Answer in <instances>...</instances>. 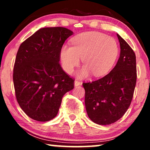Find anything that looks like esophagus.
<instances>
[{
	"label": "esophagus",
	"mask_w": 150,
	"mask_h": 150,
	"mask_svg": "<svg viewBox=\"0 0 150 150\" xmlns=\"http://www.w3.org/2000/svg\"><path fill=\"white\" fill-rule=\"evenodd\" d=\"M81 85V82H80L79 81H76H76H74V86H75V87H77V86H79Z\"/></svg>",
	"instance_id": "34e87169"
}]
</instances>
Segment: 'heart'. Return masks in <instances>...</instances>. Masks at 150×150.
Instances as JSON below:
<instances>
[{"label":"heart","mask_w":150,"mask_h":150,"mask_svg":"<svg viewBox=\"0 0 150 150\" xmlns=\"http://www.w3.org/2000/svg\"><path fill=\"white\" fill-rule=\"evenodd\" d=\"M71 43V46L63 45L61 47V65L67 74H71L82 58L84 66L77 72V76L81 79L91 73L94 76L104 75L113 66L119 54L116 40L101 33L80 34Z\"/></svg>","instance_id":"b5f03b06"}]
</instances>
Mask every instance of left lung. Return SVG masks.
Instances as JSON below:
<instances>
[{
	"mask_svg": "<svg viewBox=\"0 0 150 150\" xmlns=\"http://www.w3.org/2000/svg\"><path fill=\"white\" fill-rule=\"evenodd\" d=\"M120 56L113 69L102 79L83 84L88 117L99 125L117 122L127 111L137 82L136 56L126 41L117 34Z\"/></svg>",
	"mask_w": 150,
	"mask_h": 150,
	"instance_id": "1",
	"label": "left lung"
}]
</instances>
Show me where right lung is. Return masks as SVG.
<instances>
[{
    "mask_svg": "<svg viewBox=\"0 0 150 150\" xmlns=\"http://www.w3.org/2000/svg\"><path fill=\"white\" fill-rule=\"evenodd\" d=\"M71 35L66 28H42L20 46L13 67L14 89L20 106L33 120L54 118L63 96L74 89V81L59 64L61 47Z\"/></svg>",
    "mask_w": 150,
    "mask_h": 150,
    "instance_id": "add662e5",
    "label": "right lung"
}]
</instances>
